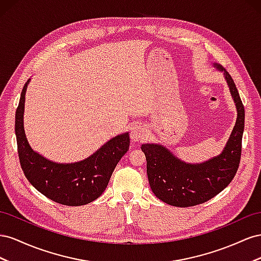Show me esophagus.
<instances>
[{
  "mask_svg": "<svg viewBox=\"0 0 261 261\" xmlns=\"http://www.w3.org/2000/svg\"><path fill=\"white\" fill-rule=\"evenodd\" d=\"M147 130L142 123H136L132 125L130 138L133 142H139V141H142L146 138Z\"/></svg>",
  "mask_w": 261,
  "mask_h": 261,
  "instance_id": "esophagus-1",
  "label": "esophagus"
}]
</instances>
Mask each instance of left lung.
<instances>
[{
    "label": "left lung",
    "mask_w": 261,
    "mask_h": 261,
    "mask_svg": "<svg viewBox=\"0 0 261 261\" xmlns=\"http://www.w3.org/2000/svg\"><path fill=\"white\" fill-rule=\"evenodd\" d=\"M237 110L236 122L223 151L202 163H186L167 147L158 143L142 144L146 158L148 182L154 195L167 204L187 207L206 202L225 189L237 172L242 154L245 109L232 76L219 63Z\"/></svg>",
    "instance_id": "8db88e82"
}]
</instances>
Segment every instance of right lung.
<instances>
[{"label": "right lung", "instance_id": "1", "mask_svg": "<svg viewBox=\"0 0 261 261\" xmlns=\"http://www.w3.org/2000/svg\"><path fill=\"white\" fill-rule=\"evenodd\" d=\"M29 79L20 94L15 115V135L21 169L34 187L55 202L77 206L93 202L105 191L115 167L128 152V132L110 139L87 159L75 163H57L34 151L24 129L25 95Z\"/></svg>", "mask_w": 261, "mask_h": 261}]
</instances>
